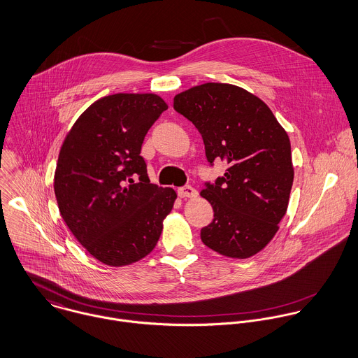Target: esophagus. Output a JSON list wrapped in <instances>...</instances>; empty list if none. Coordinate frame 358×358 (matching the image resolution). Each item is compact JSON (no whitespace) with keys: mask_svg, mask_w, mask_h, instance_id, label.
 Instances as JSON below:
<instances>
[{"mask_svg":"<svg viewBox=\"0 0 358 358\" xmlns=\"http://www.w3.org/2000/svg\"><path fill=\"white\" fill-rule=\"evenodd\" d=\"M177 194L180 198H195L198 195V191L191 185H184L177 189Z\"/></svg>","mask_w":358,"mask_h":358,"instance_id":"1","label":"esophagus"}]
</instances>
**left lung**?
I'll return each mask as SVG.
<instances>
[{
  "instance_id": "obj_1",
  "label": "left lung",
  "mask_w": 358,
  "mask_h": 358,
  "mask_svg": "<svg viewBox=\"0 0 358 358\" xmlns=\"http://www.w3.org/2000/svg\"><path fill=\"white\" fill-rule=\"evenodd\" d=\"M173 106L201 133L209 164H228L201 192L215 212L202 242L228 257L256 255L287 209L293 166L285 130L262 99L231 84L194 87L176 95Z\"/></svg>"
}]
</instances>
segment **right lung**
I'll return each instance as SVG.
<instances>
[{
	"mask_svg": "<svg viewBox=\"0 0 358 358\" xmlns=\"http://www.w3.org/2000/svg\"><path fill=\"white\" fill-rule=\"evenodd\" d=\"M167 109L155 94H115L94 102L62 145L54 189L76 239L99 262L120 267L156 246L177 198L150 184L143 138Z\"/></svg>",
	"mask_w": 358,
	"mask_h": 358,
	"instance_id": "right-lung-1",
	"label": "right lung"
}]
</instances>
